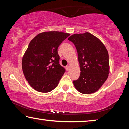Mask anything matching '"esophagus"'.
I'll list each match as a JSON object with an SVG mask.
<instances>
[{"label": "esophagus", "mask_w": 129, "mask_h": 129, "mask_svg": "<svg viewBox=\"0 0 129 129\" xmlns=\"http://www.w3.org/2000/svg\"><path fill=\"white\" fill-rule=\"evenodd\" d=\"M69 65H67V66L65 67V69H66V70H67V71L69 70Z\"/></svg>", "instance_id": "esophagus-1"}]
</instances>
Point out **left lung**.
<instances>
[{
	"instance_id": "1",
	"label": "left lung",
	"mask_w": 129,
	"mask_h": 129,
	"mask_svg": "<svg viewBox=\"0 0 129 129\" xmlns=\"http://www.w3.org/2000/svg\"><path fill=\"white\" fill-rule=\"evenodd\" d=\"M68 39L77 49L81 71L80 77L73 81L74 86L85 94L95 92L108 77V51L99 39L89 32L74 34Z\"/></svg>"
}]
</instances>
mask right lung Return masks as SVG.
Returning <instances> with one entry per match:
<instances>
[{
  "mask_svg": "<svg viewBox=\"0 0 129 129\" xmlns=\"http://www.w3.org/2000/svg\"><path fill=\"white\" fill-rule=\"evenodd\" d=\"M69 34L45 32L30 41L22 60L25 77L35 90L48 93L58 85L65 69L60 64L58 48Z\"/></svg>",
  "mask_w": 129,
  "mask_h": 129,
  "instance_id": "1",
  "label": "right lung"
}]
</instances>
